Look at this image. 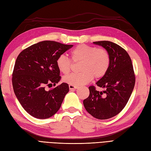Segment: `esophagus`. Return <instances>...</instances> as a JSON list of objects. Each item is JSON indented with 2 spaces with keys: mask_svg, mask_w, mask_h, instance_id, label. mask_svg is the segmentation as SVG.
I'll return each mask as SVG.
<instances>
[{
  "mask_svg": "<svg viewBox=\"0 0 151 151\" xmlns=\"http://www.w3.org/2000/svg\"><path fill=\"white\" fill-rule=\"evenodd\" d=\"M68 87H69L70 90H74V89H78V87L73 86V85H69V86H68Z\"/></svg>",
  "mask_w": 151,
  "mask_h": 151,
  "instance_id": "1",
  "label": "esophagus"
}]
</instances>
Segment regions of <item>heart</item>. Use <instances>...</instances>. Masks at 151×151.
I'll list each match as a JSON object with an SVG mask.
<instances>
[{"instance_id": "1", "label": "heart", "mask_w": 151, "mask_h": 151, "mask_svg": "<svg viewBox=\"0 0 151 151\" xmlns=\"http://www.w3.org/2000/svg\"><path fill=\"white\" fill-rule=\"evenodd\" d=\"M72 60L81 62L79 73H72L63 78L65 83L73 86H83L93 79L101 78L108 72L111 58L108 50L103 48L79 45L71 52ZM56 64L63 74L70 72L72 61L65 55H59Z\"/></svg>"}]
</instances>
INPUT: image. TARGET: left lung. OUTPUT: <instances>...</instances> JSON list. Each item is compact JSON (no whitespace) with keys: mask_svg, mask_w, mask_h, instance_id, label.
Segmentation results:
<instances>
[{"mask_svg":"<svg viewBox=\"0 0 151 151\" xmlns=\"http://www.w3.org/2000/svg\"><path fill=\"white\" fill-rule=\"evenodd\" d=\"M93 43L108 50L111 62L106 74L96 83L105 90L99 92L95 86H89V96L83 104L93 116L106 120L116 116L125 108L134 88L135 76L131 58L125 49L108 41Z\"/></svg>","mask_w":151,"mask_h":151,"instance_id":"1","label":"left lung"}]
</instances>
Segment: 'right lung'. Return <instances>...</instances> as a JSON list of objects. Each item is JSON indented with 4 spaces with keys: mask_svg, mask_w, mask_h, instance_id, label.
I'll return each mask as SVG.
<instances>
[{
    "mask_svg": "<svg viewBox=\"0 0 151 151\" xmlns=\"http://www.w3.org/2000/svg\"><path fill=\"white\" fill-rule=\"evenodd\" d=\"M73 47L54 41H43L23 50L17 56L14 67L12 83L14 91L21 106L29 115L46 119L60 109L68 85L60 80L56 64L58 57Z\"/></svg>",
    "mask_w": 151,
    "mask_h": 151,
    "instance_id": "1",
    "label": "right lung"
}]
</instances>
